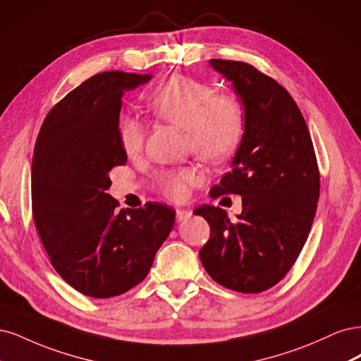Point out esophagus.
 Here are the masks:
<instances>
[{"instance_id": "obj_1", "label": "esophagus", "mask_w": 361, "mask_h": 361, "mask_svg": "<svg viewBox=\"0 0 361 361\" xmlns=\"http://www.w3.org/2000/svg\"><path fill=\"white\" fill-rule=\"evenodd\" d=\"M190 216H192V212L190 210H177V220L178 222H184V220H188V219H190Z\"/></svg>"}]
</instances>
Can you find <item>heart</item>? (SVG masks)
Listing matches in <instances>:
<instances>
[{
	"instance_id": "heart-1",
	"label": "heart",
	"mask_w": 361,
	"mask_h": 361,
	"mask_svg": "<svg viewBox=\"0 0 361 361\" xmlns=\"http://www.w3.org/2000/svg\"><path fill=\"white\" fill-rule=\"evenodd\" d=\"M148 109L157 118L183 129L185 144L207 164L229 159L243 137L244 109L240 100L231 94H216L212 84L196 78H169L149 96ZM120 142L126 154H137L144 144L141 123L124 118L120 124ZM197 180L200 173L184 168L159 173L157 185L165 196L178 201Z\"/></svg>"
}]
</instances>
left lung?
Here are the masks:
<instances>
[{
	"label": "left lung",
	"instance_id": "obj_1",
	"mask_svg": "<svg viewBox=\"0 0 361 361\" xmlns=\"http://www.w3.org/2000/svg\"><path fill=\"white\" fill-rule=\"evenodd\" d=\"M210 66L232 82L244 109L231 171L210 195L243 196V212L231 220L219 207L196 208L212 228L200 258L222 286L262 293L282 281L307 240L319 197L315 151L297 103L274 79L240 61Z\"/></svg>",
	"mask_w": 361,
	"mask_h": 361
}]
</instances>
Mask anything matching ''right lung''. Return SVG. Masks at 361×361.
<instances>
[{"label":"right lung","instance_id":"1","mask_svg":"<svg viewBox=\"0 0 361 361\" xmlns=\"http://www.w3.org/2000/svg\"><path fill=\"white\" fill-rule=\"evenodd\" d=\"M153 75L103 72L51 109L34 147L32 216L56 273L79 293L109 298L141 283L176 213L164 204L121 208L106 193L124 165L121 99Z\"/></svg>","mask_w":361,"mask_h":361}]
</instances>
